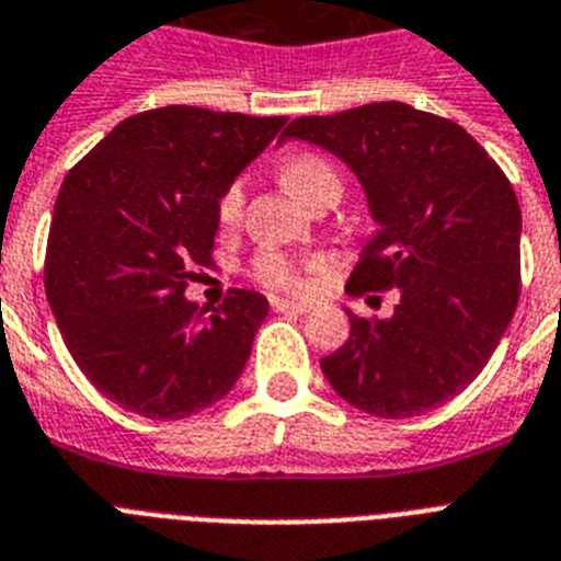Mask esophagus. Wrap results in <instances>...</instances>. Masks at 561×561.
Here are the masks:
<instances>
[{
  "mask_svg": "<svg viewBox=\"0 0 561 561\" xmlns=\"http://www.w3.org/2000/svg\"><path fill=\"white\" fill-rule=\"evenodd\" d=\"M271 308L276 313H305V311H311V305L290 302V299H271Z\"/></svg>",
  "mask_w": 561,
  "mask_h": 561,
  "instance_id": "obj_1",
  "label": "esophagus"
}]
</instances>
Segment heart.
<instances>
[{
	"instance_id": "b5f03b06",
	"label": "heart",
	"mask_w": 561,
	"mask_h": 561,
	"mask_svg": "<svg viewBox=\"0 0 561 561\" xmlns=\"http://www.w3.org/2000/svg\"><path fill=\"white\" fill-rule=\"evenodd\" d=\"M282 181L288 186L290 193L299 195L302 202L311 204L313 198L325 190H340V175L334 172V167L320 158V154H296L290 158L285 167H282ZM241 209H244V184L233 181L227 186L221 198H218V221L225 227H233L241 218ZM253 276H256L262 285L279 290H299L305 288L302 271L290 262L285 253L279 250H262L256 259H253Z\"/></svg>"
}]
</instances>
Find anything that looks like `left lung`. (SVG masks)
<instances>
[{"mask_svg":"<svg viewBox=\"0 0 561 561\" xmlns=\"http://www.w3.org/2000/svg\"><path fill=\"white\" fill-rule=\"evenodd\" d=\"M282 138L336 154L366 193L377 233L348 294L400 290L389 320L345 311L352 334L320 359L328 383L377 417L461 394L518 305L522 209L507 175L458 123L398 100L296 117Z\"/></svg>","mask_w":561,"mask_h":561,"instance_id":"8db88e82","label":"left lung"}]
</instances>
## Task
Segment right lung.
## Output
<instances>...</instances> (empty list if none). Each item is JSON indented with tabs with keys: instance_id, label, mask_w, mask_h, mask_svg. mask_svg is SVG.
Masks as SVG:
<instances>
[{
	"instance_id": "obj_1",
	"label": "right lung",
	"mask_w": 561,
	"mask_h": 561,
	"mask_svg": "<svg viewBox=\"0 0 561 561\" xmlns=\"http://www.w3.org/2000/svg\"><path fill=\"white\" fill-rule=\"evenodd\" d=\"M288 117L163 106L126 117L68 172L54 204L45 294L91 386L135 414L178 421L233 389L271 305L186 299L213 265L218 198Z\"/></svg>"
}]
</instances>
